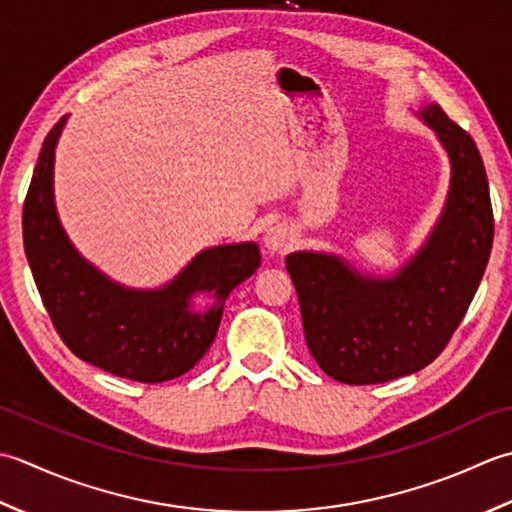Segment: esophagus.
Listing matches in <instances>:
<instances>
[{"label":"esophagus","mask_w":512,"mask_h":512,"mask_svg":"<svg viewBox=\"0 0 512 512\" xmlns=\"http://www.w3.org/2000/svg\"><path fill=\"white\" fill-rule=\"evenodd\" d=\"M263 243H265V249H267L269 254H278V252H283V249H287V247H289V243H291L289 227H287V225H283V223H278V225H274V227H269L267 232H265V236H263Z\"/></svg>","instance_id":"1"}]
</instances>
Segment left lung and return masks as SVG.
Returning <instances> with one entry per match:
<instances>
[{
	"label": "left lung",
	"mask_w": 512,
	"mask_h": 512,
	"mask_svg": "<svg viewBox=\"0 0 512 512\" xmlns=\"http://www.w3.org/2000/svg\"><path fill=\"white\" fill-rule=\"evenodd\" d=\"M451 161L440 221L393 276H369L336 254L294 252V280L311 356L329 378L380 384L431 364L460 327L493 247V207L471 134L431 103L420 112Z\"/></svg>",
	"instance_id": "1"
}]
</instances>
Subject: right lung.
Listing matches in <instances>:
<instances>
[{
  "instance_id": "obj_1",
  "label": "right lung",
  "mask_w": 512,
  "mask_h": 512,
  "mask_svg": "<svg viewBox=\"0 0 512 512\" xmlns=\"http://www.w3.org/2000/svg\"><path fill=\"white\" fill-rule=\"evenodd\" d=\"M66 117L48 132L24 203V249L39 296L77 358L134 382L174 380L216 338L227 296L260 267L256 243L210 247L161 289H130L90 265L68 241L52 194L55 148ZM212 293L207 312L191 296Z\"/></svg>"
}]
</instances>
